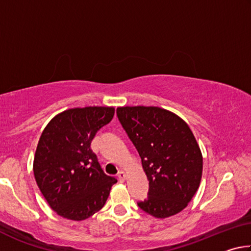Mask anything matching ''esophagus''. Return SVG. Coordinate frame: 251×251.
Returning a JSON list of instances; mask_svg holds the SVG:
<instances>
[{"label": "esophagus", "mask_w": 251, "mask_h": 251, "mask_svg": "<svg viewBox=\"0 0 251 251\" xmlns=\"http://www.w3.org/2000/svg\"><path fill=\"white\" fill-rule=\"evenodd\" d=\"M118 180H120V181H124L125 179H126V173L125 172H120V173H118Z\"/></svg>", "instance_id": "34e87169"}]
</instances>
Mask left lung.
<instances>
[{"label":"left lung","mask_w":251,"mask_h":251,"mask_svg":"<svg viewBox=\"0 0 251 251\" xmlns=\"http://www.w3.org/2000/svg\"><path fill=\"white\" fill-rule=\"evenodd\" d=\"M116 113L150 180L148 198L138 207L156 218L180 212L196 194L202 174V155L189 126L155 106H125Z\"/></svg>","instance_id":"8db88e82"}]
</instances>
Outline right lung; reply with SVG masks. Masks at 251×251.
Masks as SVG:
<instances>
[{
	"label": "right lung",
	"instance_id": "obj_1",
	"mask_svg": "<svg viewBox=\"0 0 251 251\" xmlns=\"http://www.w3.org/2000/svg\"><path fill=\"white\" fill-rule=\"evenodd\" d=\"M114 107L71 108L50 120L37 144L33 172L50 207L61 217L87 219L100 210L117 179L103 172L91 143L112 121Z\"/></svg>",
	"mask_w": 251,
	"mask_h": 251
}]
</instances>
